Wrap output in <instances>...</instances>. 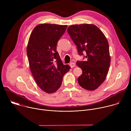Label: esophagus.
Listing matches in <instances>:
<instances>
[{
    "mask_svg": "<svg viewBox=\"0 0 131 131\" xmlns=\"http://www.w3.org/2000/svg\"><path fill=\"white\" fill-rule=\"evenodd\" d=\"M69 65H70V67L73 68V67H75V66H76V64L74 63H73V62H71V63H70Z\"/></svg>",
    "mask_w": 131,
    "mask_h": 131,
    "instance_id": "1",
    "label": "esophagus"
}]
</instances>
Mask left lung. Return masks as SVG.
<instances>
[{
  "mask_svg": "<svg viewBox=\"0 0 131 131\" xmlns=\"http://www.w3.org/2000/svg\"><path fill=\"white\" fill-rule=\"evenodd\" d=\"M67 32L77 46L78 54L86 52V61H77L82 73L78 78L79 85L87 90L96 89L105 81L110 64L109 44L103 32L93 24L73 25Z\"/></svg>",
  "mask_w": 131,
  "mask_h": 131,
  "instance_id": "8db88e82",
  "label": "left lung"
}]
</instances>
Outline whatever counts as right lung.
Returning <instances> with one entry per match:
<instances>
[{"label": "right lung", "instance_id": "add662e5", "mask_svg": "<svg viewBox=\"0 0 131 131\" xmlns=\"http://www.w3.org/2000/svg\"><path fill=\"white\" fill-rule=\"evenodd\" d=\"M67 26L41 24L31 32L27 47L29 65L34 79L44 92L52 93L61 86L70 67L64 65L57 51L58 41Z\"/></svg>", "mask_w": 131, "mask_h": 131}]
</instances>
